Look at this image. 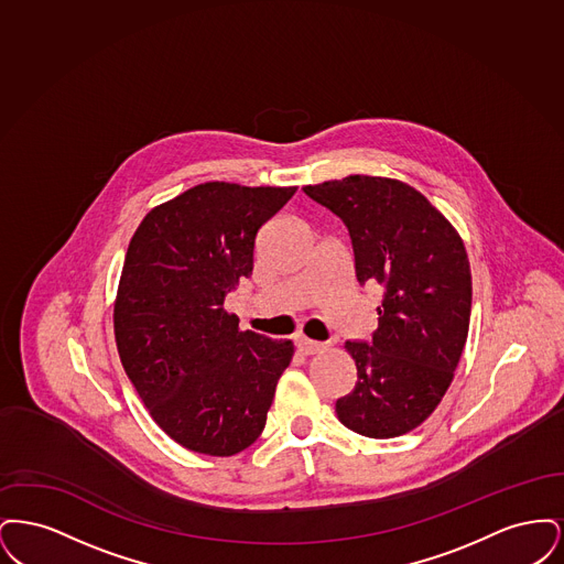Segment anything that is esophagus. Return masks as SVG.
I'll return each instance as SVG.
<instances>
[{"instance_id": "34e87169", "label": "esophagus", "mask_w": 564, "mask_h": 564, "mask_svg": "<svg viewBox=\"0 0 564 564\" xmlns=\"http://www.w3.org/2000/svg\"><path fill=\"white\" fill-rule=\"evenodd\" d=\"M295 345H297V349H300L302 355H315V352H322V350L325 349V345H323V343L311 340V338H304V336L295 338Z\"/></svg>"}]
</instances>
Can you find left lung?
Returning a JSON list of instances; mask_svg holds the SVG:
<instances>
[{"instance_id":"8db88e82","label":"left lung","mask_w":564,"mask_h":564,"mask_svg":"<svg viewBox=\"0 0 564 564\" xmlns=\"http://www.w3.org/2000/svg\"><path fill=\"white\" fill-rule=\"evenodd\" d=\"M302 189L347 226L359 285L384 292L372 343L345 345L357 382L336 402L338 421L359 435L398 437L430 419L453 382L471 315L465 245L400 180L349 175Z\"/></svg>"}]
</instances>
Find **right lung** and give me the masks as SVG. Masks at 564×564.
<instances>
[{"instance_id":"obj_1","label":"right lung","mask_w":564,"mask_h":564,"mask_svg":"<svg viewBox=\"0 0 564 564\" xmlns=\"http://www.w3.org/2000/svg\"><path fill=\"white\" fill-rule=\"evenodd\" d=\"M295 188L207 182L162 203L134 230L113 304L124 372L171 440L232 456L267 425L292 340L241 332L226 294L251 276L258 230Z\"/></svg>"}]
</instances>
